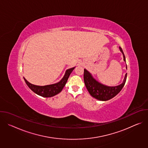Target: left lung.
Segmentation results:
<instances>
[{
	"instance_id": "8db88e82",
	"label": "left lung",
	"mask_w": 148,
	"mask_h": 148,
	"mask_svg": "<svg viewBox=\"0 0 148 148\" xmlns=\"http://www.w3.org/2000/svg\"><path fill=\"white\" fill-rule=\"evenodd\" d=\"M119 50L123 54V61L126 62L125 57L121 47H119ZM126 69H127L126 66ZM84 83H85L86 87L90 94L95 99L102 101H108L116 96L123 87L126 82V77H127V74H126L122 83L119 85L117 86L110 87L105 86L97 81L92 77V74L86 69H84Z\"/></svg>"
}]
</instances>
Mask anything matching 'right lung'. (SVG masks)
I'll use <instances>...</instances> for the list:
<instances>
[{
	"mask_svg": "<svg viewBox=\"0 0 148 148\" xmlns=\"http://www.w3.org/2000/svg\"><path fill=\"white\" fill-rule=\"evenodd\" d=\"M74 69L75 67H73L67 70L64 77H62V78L59 82L53 84H50V85L44 86H36L30 83L26 80L25 78H24V79L30 89L36 94L46 98L51 97L59 94L62 91V88H64L66 85L70 75Z\"/></svg>",
	"mask_w": 148,
	"mask_h": 148,
	"instance_id": "right-lung-1",
	"label": "right lung"
}]
</instances>
